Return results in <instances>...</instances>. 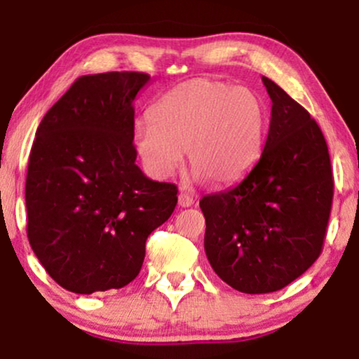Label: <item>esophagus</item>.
Instances as JSON below:
<instances>
[{
	"label": "esophagus",
	"instance_id": "obj_1",
	"mask_svg": "<svg viewBox=\"0 0 359 359\" xmlns=\"http://www.w3.org/2000/svg\"><path fill=\"white\" fill-rule=\"evenodd\" d=\"M192 204H194V199L191 196H189V194H184V192L179 194V205H180V208H191Z\"/></svg>",
	"mask_w": 359,
	"mask_h": 359
}]
</instances>
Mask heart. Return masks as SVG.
I'll return each mask as SVG.
<instances>
[{"label":"heart","mask_w":359,"mask_h":359,"mask_svg":"<svg viewBox=\"0 0 359 359\" xmlns=\"http://www.w3.org/2000/svg\"><path fill=\"white\" fill-rule=\"evenodd\" d=\"M265 102L255 90L212 79L175 86L138 123L133 145L156 179L179 168L185 150L192 179L231 184L257 163L266 131Z\"/></svg>","instance_id":"1"}]
</instances>
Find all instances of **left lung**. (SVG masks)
Here are the masks:
<instances>
[{
	"label": "left lung",
	"instance_id": "8db88e82",
	"mask_svg": "<svg viewBox=\"0 0 359 359\" xmlns=\"http://www.w3.org/2000/svg\"><path fill=\"white\" fill-rule=\"evenodd\" d=\"M262 156L240 184L201 199L204 250L217 277L243 294H270L319 258L334 180L323 131L280 86Z\"/></svg>",
	"mask_w": 359,
	"mask_h": 359
}]
</instances>
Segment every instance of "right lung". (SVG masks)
Listing matches in <instances>:
<instances>
[{
  "instance_id": "add662e5",
  "label": "right lung",
  "mask_w": 359,
  "mask_h": 359,
  "mask_svg": "<svg viewBox=\"0 0 359 359\" xmlns=\"http://www.w3.org/2000/svg\"><path fill=\"white\" fill-rule=\"evenodd\" d=\"M143 72L81 76L40 126L28 160V241L47 273L74 294L137 278L148 234L177 205L174 184L135 163L133 101Z\"/></svg>"
}]
</instances>
